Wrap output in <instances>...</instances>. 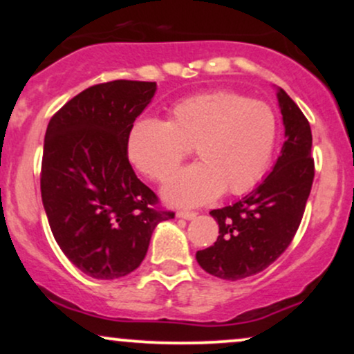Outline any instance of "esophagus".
<instances>
[{"instance_id":"obj_1","label":"esophagus","mask_w":354,"mask_h":354,"mask_svg":"<svg viewBox=\"0 0 354 354\" xmlns=\"http://www.w3.org/2000/svg\"><path fill=\"white\" fill-rule=\"evenodd\" d=\"M176 216H178V218H185V219H194V218L198 216V213H196V211H186V209H181V211H178Z\"/></svg>"}]
</instances>
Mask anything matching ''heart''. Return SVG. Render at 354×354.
Segmentation results:
<instances>
[{
	"instance_id": "heart-1",
	"label": "heart",
	"mask_w": 354,
	"mask_h": 354,
	"mask_svg": "<svg viewBox=\"0 0 354 354\" xmlns=\"http://www.w3.org/2000/svg\"><path fill=\"white\" fill-rule=\"evenodd\" d=\"M278 121L265 101L218 91L188 98L169 120L141 118L126 141L129 161L154 181H166L193 149L200 163L169 180L165 198L178 206L213 201L223 191L253 189L271 163Z\"/></svg>"
}]
</instances>
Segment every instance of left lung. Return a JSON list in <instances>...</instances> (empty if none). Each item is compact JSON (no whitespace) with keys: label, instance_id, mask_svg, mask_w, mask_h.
I'll return each mask as SVG.
<instances>
[{"label":"left lung","instance_id":"8db88e82","mask_svg":"<svg viewBox=\"0 0 354 354\" xmlns=\"http://www.w3.org/2000/svg\"><path fill=\"white\" fill-rule=\"evenodd\" d=\"M278 101L286 141L273 171L234 205L209 211L219 236L196 259L216 278L238 281L266 270L286 251L303 219L315 178L311 128L284 89H278Z\"/></svg>","mask_w":354,"mask_h":354}]
</instances>
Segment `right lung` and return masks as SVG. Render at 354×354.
<instances>
[{
	"label": "right lung",
	"mask_w": 354,
	"mask_h": 354,
	"mask_svg": "<svg viewBox=\"0 0 354 354\" xmlns=\"http://www.w3.org/2000/svg\"><path fill=\"white\" fill-rule=\"evenodd\" d=\"M154 91L153 81L95 84L48 123L43 206L61 251L91 278L116 279L135 271L158 223L174 218L138 180L126 153L129 129Z\"/></svg>",
	"instance_id": "1"
}]
</instances>
